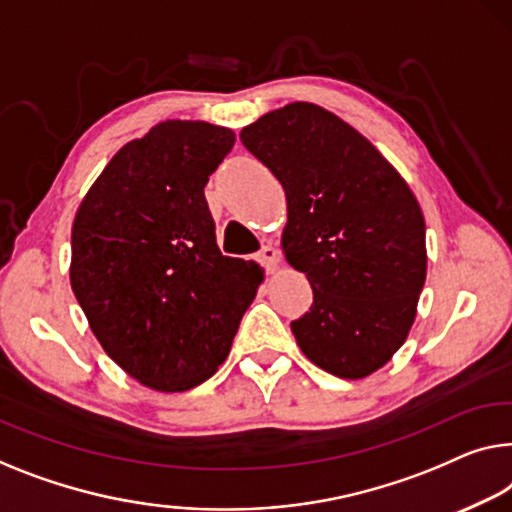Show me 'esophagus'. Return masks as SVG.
<instances>
[{
  "label": "esophagus",
  "mask_w": 512,
  "mask_h": 512,
  "mask_svg": "<svg viewBox=\"0 0 512 512\" xmlns=\"http://www.w3.org/2000/svg\"><path fill=\"white\" fill-rule=\"evenodd\" d=\"M259 262L264 264V269L269 271V273H273V271H278V266H280V253L273 246H264L262 250H259Z\"/></svg>",
  "instance_id": "obj_1"
}]
</instances>
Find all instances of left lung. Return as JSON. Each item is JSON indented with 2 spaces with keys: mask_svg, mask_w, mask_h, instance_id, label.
I'll use <instances>...</instances> for the list:
<instances>
[{
  "mask_svg": "<svg viewBox=\"0 0 512 512\" xmlns=\"http://www.w3.org/2000/svg\"><path fill=\"white\" fill-rule=\"evenodd\" d=\"M239 137L285 188L282 253L312 287L310 312L292 322L296 345L335 377H370L416 319L421 204L368 137L315 103L266 112Z\"/></svg>",
  "mask_w": 512,
  "mask_h": 512,
  "instance_id": "obj_1",
  "label": "left lung"
}]
</instances>
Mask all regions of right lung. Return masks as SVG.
<instances>
[{"label": "right lung", "mask_w": 512, "mask_h": 512, "mask_svg": "<svg viewBox=\"0 0 512 512\" xmlns=\"http://www.w3.org/2000/svg\"><path fill=\"white\" fill-rule=\"evenodd\" d=\"M234 140L209 121H160L112 156L75 211V299L105 354L151 391L207 381L264 280L257 262L220 255L204 200Z\"/></svg>", "instance_id": "right-lung-1"}]
</instances>
